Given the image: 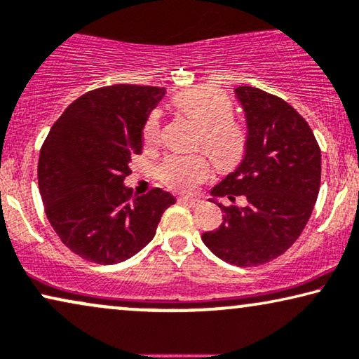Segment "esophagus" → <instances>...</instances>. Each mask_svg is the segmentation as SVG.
Here are the masks:
<instances>
[{
  "instance_id": "esophagus-1",
  "label": "esophagus",
  "mask_w": 359,
  "mask_h": 359,
  "mask_svg": "<svg viewBox=\"0 0 359 359\" xmlns=\"http://www.w3.org/2000/svg\"><path fill=\"white\" fill-rule=\"evenodd\" d=\"M179 201H180V203L187 205V206H191V208H195V206H198V205H200V200H196V198H189V196H180Z\"/></svg>"
}]
</instances>
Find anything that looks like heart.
I'll list each match as a JSON object with an SVG mask.
<instances>
[{
    "label": "heart",
    "instance_id": "1",
    "mask_svg": "<svg viewBox=\"0 0 359 359\" xmlns=\"http://www.w3.org/2000/svg\"><path fill=\"white\" fill-rule=\"evenodd\" d=\"M172 102L182 114L198 125V144L219 168H232L244 156L247 135L241 123L231 117L228 95L213 86H195L175 94ZM161 115L149 114L143 127L146 146L158 144ZM213 168L203 154H169L158 168V177L165 187L179 191H194L211 177Z\"/></svg>",
    "mask_w": 359,
    "mask_h": 359
}]
</instances>
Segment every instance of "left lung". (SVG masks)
<instances>
[{
  "mask_svg": "<svg viewBox=\"0 0 359 359\" xmlns=\"http://www.w3.org/2000/svg\"><path fill=\"white\" fill-rule=\"evenodd\" d=\"M245 112L247 144L234 172L211 195L237 196L218 229L201 236L221 260L257 266L276 259L306 228L320 189V148L304 118L285 100L252 86L236 88Z\"/></svg>",
  "mask_w": 359,
  "mask_h": 359,
  "instance_id": "8db88e82",
  "label": "left lung"
}]
</instances>
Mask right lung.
<instances>
[{"label": "right lung", "instance_id": "right-lung-1", "mask_svg": "<svg viewBox=\"0 0 359 359\" xmlns=\"http://www.w3.org/2000/svg\"><path fill=\"white\" fill-rule=\"evenodd\" d=\"M156 86L115 84L69 104L39 156V190L60 239L81 259L114 265L133 257L156 234L175 198L151 189L133 195L123 180L143 151V127L164 97Z\"/></svg>", "mask_w": 359, "mask_h": 359}]
</instances>
